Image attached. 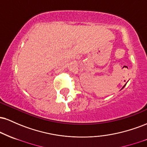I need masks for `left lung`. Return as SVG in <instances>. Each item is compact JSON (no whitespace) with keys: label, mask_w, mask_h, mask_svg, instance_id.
<instances>
[{"label":"left lung","mask_w":147,"mask_h":147,"mask_svg":"<svg viewBox=\"0 0 147 147\" xmlns=\"http://www.w3.org/2000/svg\"><path fill=\"white\" fill-rule=\"evenodd\" d=\"M126 86V84H125V85H124V86H123V87H122V88H124V86Z\"/></svg>","instance_id":"obj_1"}]
</instances>
